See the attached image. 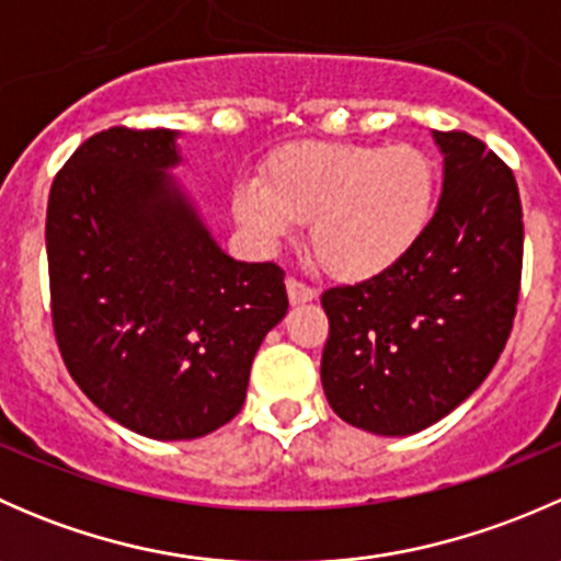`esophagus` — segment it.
Segmentation results:
<instances>
[{"label":"esophagus","mask_w":561,"mask_h":561,"mask_svg":"<svg viewBox=\"0 0 561 561\" xmlns=\"http://www.w3.org/2000/svg\"><path fill=\"white\" fill-rule=\"evenodd\" d=\"M287 298H290V304H309L317 298V290L312 285H307V282L290 276L287 279Z\"/></svg>","instance_id":"34e87169"}]
</instances>
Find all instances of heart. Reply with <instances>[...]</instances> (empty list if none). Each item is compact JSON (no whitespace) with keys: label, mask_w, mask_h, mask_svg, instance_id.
<instances>
[{"label":"heart","mask_w":561,"mask_h":561,"mask_svg":"<svg viewBox=\"0 0 561 561\" xmlns=\"http://www.w3.org/2000/svg\"><path fill=\"white\" fill-rule=\"evenodd\" d=\"M437 168L415 146L298 144L279 151L263 184L233 192V214L265 244L309 222L317 265L336 279L386 274L432 222Z\"/></svg>","instance_id":"obj_1"}]
</instances>
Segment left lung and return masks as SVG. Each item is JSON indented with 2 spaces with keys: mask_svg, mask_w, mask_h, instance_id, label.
Masks as SVG:
<instances>
[{
  "mask_svg": "<svg viewBox=\"0 0 561 561\" xmlns=\"http://www.w3.org/2000/svg\"><path fill=\"white\" fill-rule=\"evenodd\" d=\"M434 138L445 184L426 233L386 274L320 298L328 404L350 426L386 437L432 426L489 377L522 293L516 175L474 135Z\"/></svg>",
  "mask_w": 561,
  "mask_h": 561,
  "instance_id": "obj_1",
  "label": "left lung"
}]
</instances>
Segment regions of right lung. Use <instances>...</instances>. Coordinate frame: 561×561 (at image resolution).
<instances>
[{
  "mask_svg": "<svg viewBox=\"0 0 561 561\" xmlns=\"http://www.w3.org/2000/svg\"><path fill=\"white\" fill-rule=\"evenodd\" d=\"M171 129L107 127L50 184V322L78 388L151 439H195L239 415L285 271L228 257L165 168Z\"/></svg>",
  "mask_w": 561,
  "mask_h": 561,
  "instance_id": "1",
  "label": "right lung"
}]
</instances>
